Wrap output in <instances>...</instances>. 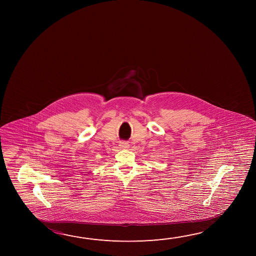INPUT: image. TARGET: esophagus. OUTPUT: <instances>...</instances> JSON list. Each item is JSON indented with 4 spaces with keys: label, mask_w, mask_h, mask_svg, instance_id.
<instances>
[{
    "label": "esophagus",
    "mask_w": 256,
    "mask_h": 256,
    "mask_svg": "<svg viewBox=\"0 0 256 256\" xmlns=\"http://www.w3.org/2000/svg\"><path fill=\"white\" fill-rule=\"evenodd\" d=\"M120 147L122 149H126V148H128V144L126 142H120Z\"/></svg>",
    "instance_id": "34e87169"
}]
</instances>
